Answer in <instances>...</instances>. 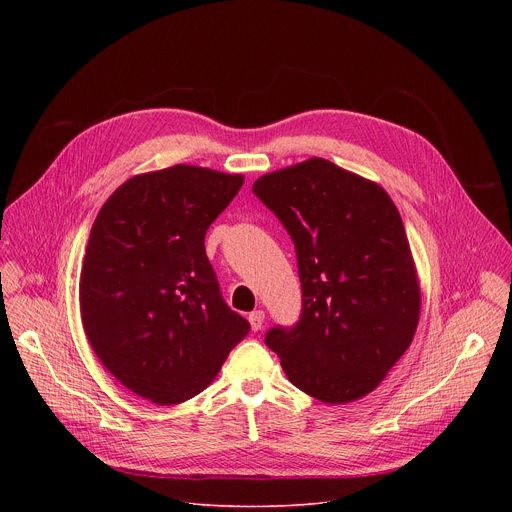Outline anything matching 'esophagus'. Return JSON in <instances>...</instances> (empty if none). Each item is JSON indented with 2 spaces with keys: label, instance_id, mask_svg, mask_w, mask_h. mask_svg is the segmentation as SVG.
<instances>
[{
  "label": "esophagus",
  "instance_id": "1",
  "mask_svg": "<svg viewBox=\"0 0 512 512\" xmlns=\"http://www.w3.org/2000/svg\"><path fill=\"white\" fill-rule=\"evenodd\" d=\"M263 322H265V312H263V310H255V312L249 314V324H251V328H253L255 332L261 330Z\"/></svg>",
  "mask_w": 512,
  "mask_h": 512
}]
</instances>
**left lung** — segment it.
I'll use <instances>...</instances> for the list:
<instances>
[{
    "mask_svg": "<svg viewBox=\"0 0 512 512\" xmlns=\"http://www.w3.org/2000/svg\"><path fill=\"white\" fill-rule=\"evenodd\" d=\"M298 253L302 320L271 328L287 379L344 405L375 391L413 342L421 289L401 214L377 182L324 158L255 180Z\"/></svg>",
    "mask_w": 512,
    "mask_h": 512,
    "instance_id": "1",
    "label": "left lung"
}]
</instances>
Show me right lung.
I'll return each mask as SVG.
<instances>
[{
	"instance_id": "1",
	"label": "right lung",
	"mask_w": 512,
	"mask_h": 512,
	"mask_svg": "<svg viewBox=\"0 0 512 512\" xmlns=\"http://www.w3.org/2000/svg\"><path fill=\"white\" fill-rule=\"evenodd\" d=\"M243 174L176 164L123 182L101 206L81 269V318L103 367L156 405L204 391L249 334L218 289L206 229Z\"/></svg>"
}]
</instances>
